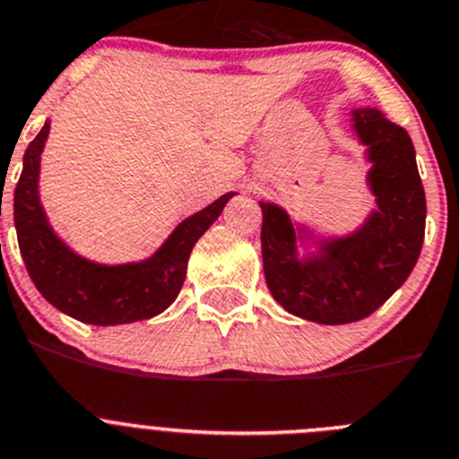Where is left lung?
<instances>
[{"instance_id":"left-lung-1","label":"left lung","mask_w":459,"mask_h":459,"mask_svg":"<svg viewBox=\"0 0 459 459\" xmlns=\"http://www.w3.org/2000/svg\"><path fill=\"white\" fill-rule=\"evenodd\" d=\"M353 131L367 147V174L376 208L344 238L316 239L299 258L301 239L281 205L263 208V267L272 297L301 319L340 326L369 316L396 292L417 264L426 230V195L408 131L380 110H353Z\"/></svg>"}]
</instances>
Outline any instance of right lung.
<instances>
[{
    "label": "right lung",
    "mask_w": 459,
    "mask_h": 459,
    "mask_svg": "<svg viewBox=\"0 0 459 459\" xmlns=\"http://www.w3.org/2000/svg\"><path fill=\"white\" fill-rule=\"evenodd\" d=\"M47 135L49 122H45L24 152L22 177L13 199L17 244L38 292L61 312L92 326H117L160 315L181 292L192 247L221 215L235 192H226L183 220L147 260L126 264L92 263L74 254L54 233L40 204L38 178Z\"/></svg>",
    "instance_id": "1"
}]
</instances>
